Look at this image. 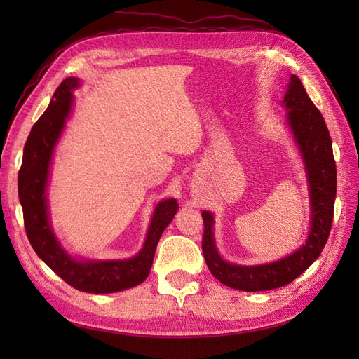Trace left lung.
Returning <instances> with one entry per match:
<instances>
[{"label": "left lung", "instance_id": "left-lung-1", "mask_svg": "<svg viewBox=\"0 0 359 359\" xmlns=\"http://www.w3.org/2000/svg\"><path fill=\"white\" fill-rule=\"evenodd\" d=\"M285 103L289 109V126L295 135L309 173L313 212L310 235L306 244L295 253L277 262L257 266L232 265L224 262L217 253L212 233V215L208 211H203L202 252L205 262L217 280L232 289L257 292L277 289L292 283L319 257L331 232L337 191V169L328 127L295 74L290 76Z\"/></svg>", "mask_w": 359, "mask_h": 359}]
</instances>
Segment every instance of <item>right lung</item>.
<instances>
[{"label":"right lung","mask_w":359,"mask_h":359,"mask_svg":"<svg viewBox=\"0 0 359 359\" xmlns=\"http://www.w3.org/2000/svg\"><path fill=\"white\" fill-rule=\"evenodd\" d=\"M78 85L79 81L76 78L64 79L53 94L45 114L32 126L24 148L22 166L18 175L19 201L22 205L28 240L37 256L53 273L78 290L112 293L137 286L148 277L157 243L173 215L177 214L178 203L175 199H166L157 205L145 245L133 259L79 262L64 252L48 222L46 182L53 147L72 109V90Z\"/></svg>","instance_id":"right-lung-1"}]
</instances>
